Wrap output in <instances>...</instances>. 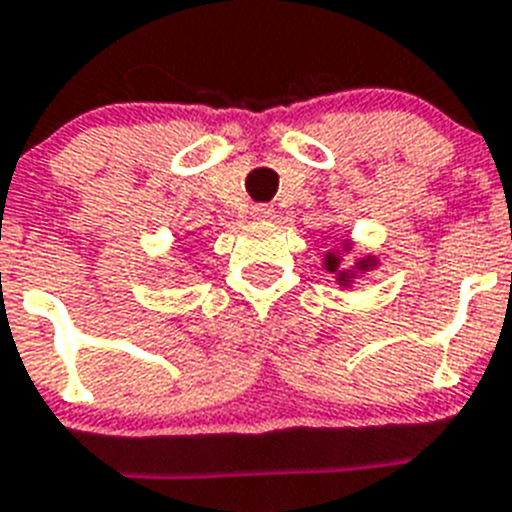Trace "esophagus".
<instances>
[{
	"instance_id": "esophagus-1",
	"label": "esophagus",
	"mask_w": 512,
	"mask_h": 512,
	"mask_svg": "<svg viewBox=\"0 0 512 512\" xmlns=\"http://www.w3.org/2000/svg\"><path fill=\"white\" fill-rule=\"evenodd\" d=\"M252 219L257 221H270L275 216V208L268 206V203H260V206H252Z\"/></svg>"
}]
</instances>
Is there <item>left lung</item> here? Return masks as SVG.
<instances>
[{
    "mask_svg": "<svg viewBox=\"0 0 512 512\" xmlns=\"http://www.w3.org/2000/svg\"><path fill=\"white\" fill-rule=\"evenodd\" d=\"M350 251H355V244H353V239L345 237L340 242V247H335V250H327L322 257L324 273L335 275V283L340 288H345V291H348V288H353V283L358 281V278H363L366 273H371V270L379 268V257L373 255V252H366V255H363V252H356L354 265L350 269H345L341 265V257L349 254Z\"/></svg>",
    "mask_w": 512,
    "mask_h": 512,
    "instance_id": "obj_1",
    "label": "left lung"
}]
</instances>
